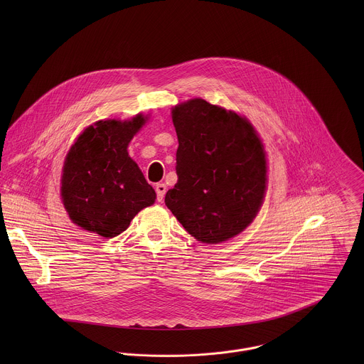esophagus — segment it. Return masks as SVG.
<instances>
[{"label": "esophagus", "mask_w": 364, "mask_h": 364, "mask_svg": "<svg viewBox=\"0 0 364 364\" xmlns=\"http://www.w3.org/2000/svg\"><path fill=\"white\" fill-rule=\"evenodd\" d=\"M156 200H158V202H162V199H164V196H165V192H166L165 183H156Z\"/></svg>", "instance_id": "34e87169"}]
</instances>
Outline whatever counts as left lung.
<instances>
[{
  "label": "left lung",
  "instance_id": "1",
  "mask_svg": "<svg viewBox=\"0 0 364 364\" xmlns=\"http://www.w3.org/2000/svg\"><path fill=\"white\" fill-rule=\"evenodd\" d=\"M178 182L165 205L205 244L242 232L266 192V156L252 124L232 110L195 98L172 107Z\"/></svg>",
  "mask_w": 364,
  "mask_h": 364
}]
</instances>
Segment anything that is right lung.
<instances>
[{"label":"right lung","mask_w":364,"mask_h":364,"mask_svg":"<svg viewBox=\"0 0 364 364\" xmlns=\"http://www.w3.org/2000/svg\"><path fill=\"white\" fill-rule=\"evenodd\" d=\"M147 116L100 120L87 127L65 156L61 200L78 227L113 238L127 230L134 215L156 202V191L127 146Z\"/></svg>","instance_id":"1"}]
</instances>
